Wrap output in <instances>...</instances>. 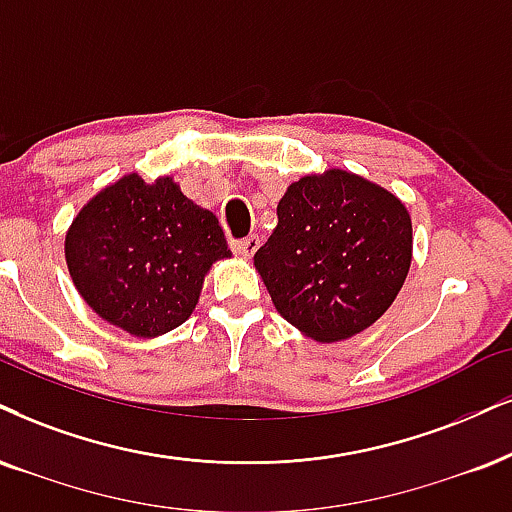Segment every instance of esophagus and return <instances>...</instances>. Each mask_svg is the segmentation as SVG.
<instances>
[{
  "label": "esophagus",
  "instance_id": "esophagus-1",
  "mask_svg": "<svg viewBox=\"0 0 512 512\" xmlns=\"http://www.w3.org/2000/svg\"><path fill=\"white\" fill-rule=\"evenodd\" d=\"M258 246H261V239H258L256 235H251V237L242 239V242H239V244H235V251L242 258H251L258 251Z\"/></svg>",
  "mask_w": 512,
  "mask_h": 512
}]
</instances>
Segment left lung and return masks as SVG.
Returning a JSON list of instances; mask_svg holds the SVG:
<instances>
[{
	"label": "left lung",
	"mask_w": 512,
	"mask_h": 512,
	"mask_svg": "<svg viewBox=\"0 0 512 512\" xmlns=\"http://www.w3.org/2000/svg\"><path fill=\"white\" fill-rule=\"evenodd\" d=\"M413 261L403 201L342 168L287 187L254 266L277 313L313 342L356 337L387 313Z\"/></svg>",
	"instance_id": "left-lung-1"
}]
</instances>
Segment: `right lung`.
Listing matches in <instances>:
<instances>
[{"instance_id":"obj_1","label":"right lung","mask_w":512,"mask_h":512,"mask_svg":"<svg viewBox=\"0 0 512 512\" xmlns=\"http://www.w3.org/2000/svg\"><path fill=\"white\" fill-rule=\"evenodd\" d=\"M78 294L106 323L154 339L199 304L213 263L232 258L223 227L161 175H123L80 208L63 239Z\"/></svg>"}]
</instances>
